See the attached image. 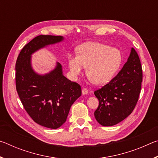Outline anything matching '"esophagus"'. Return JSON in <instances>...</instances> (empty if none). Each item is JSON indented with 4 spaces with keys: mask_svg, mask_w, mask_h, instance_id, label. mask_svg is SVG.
I'll use <instances>...</instances> for the list:
<instances>
[{
    "mask_svg": "<svg viewBox=\"0 0 158 158\" xmlns=\"http://www.w3.org/2000/svg\"><path fill=\"white\" fill-rule=\"evenodd\" d=\"M88 93H89V90H88L87 89H85V88L82 89V94L83 95H86Z\"/></svg>",
    "mask_w": 158,
    "mask_h": 158,
    "instance_id": "esophagus-1",
    "label": "esophagus"
}]
</instances>
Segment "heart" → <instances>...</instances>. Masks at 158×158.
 I'll list each match as a JSON object with an SVG mask.
<instances>
[{
	"instance_id": "heart-1",
	"label": "heart",
	"mask_w": 158,
	"mask_h": 158,
	"mask_svg": "<svg viewBox=\"0 0 158 158\" xmlns=\"http://www.w3.org/2000/svg\"><path fill=\"white\" fill-rule=\"evenodd\" d=\"M119 49L100 42H89L78 48V54L69 53L68 67L74 79L87 68V74L96 85L107 84L113 79L122 63Z\"/></svg>"
}]
</instances>
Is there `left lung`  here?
I'll list each match as a JSON object with an SVG mask.
<instances>
[{
    "label": "left lung",
    "instance_id": "left-lung-1",
    "mask_svg": "<svg viewBox=\"0 0 158 158\" xmlns=\"http://www.w3.org/2000/svg\"><path fill=\"white\" fill-rule=\"evenodd\" d=\"M142 68L134 48L117 75L107 84L95 90L99 106L94 116L103 126H112L123 121L135 109L141 92Z\"/></svg>",
    "mask_w": 158,
    "mask_h": 158
}]
</instances>
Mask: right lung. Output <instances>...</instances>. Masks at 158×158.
<instances>
[{
  "label": "right lung",
  "instance_id": "1",
  "mask_svg": "<svg viewBox=\"0 0 158 158\" xmlns=\"http://www.w3.org/2000/svg\"><path fill=\"white\" fill-rule=\"evenodd\" d=\"M63 40L62 36H37L23 47L16 62V89L23 107L35 122L51 129H57L66 121L71 106L81 95V89L63 75L59 63L49 73H36L31 55Z\"/></svg>",
  "mask_w": 158,
  "mask_h": 158
}]
</instances>
